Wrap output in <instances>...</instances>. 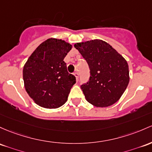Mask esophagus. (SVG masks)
Wrapping results in <instances>:
<instances>
[{
    "label": "esophagus",
    "mask_w": 152,
    "mask_h": 152,
    "mask_svg": "<svg viewBox=\"0 0 152 152\" xmlns=\"http://www.w3.org/2000/svg\"><path fill=\"white\" fill-rule=\"evenodd\" d=\"M73 75H74L75 77H76V81H77V82H78V79H79V73H78V72H75V73H73Z\"/></svg>",
    "instance_id": "34e87169"
}]
</instances>
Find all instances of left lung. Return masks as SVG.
Returning a JSON list of instances; mask_svg holds the SVG:
<instances>
[{"mask_svg":"<svg viewBox=\"0 0 152 152\" xmlns=\"http://www.w3.org/2000/svg\"><path fill=\"white\" fill-rule=\"evenodd\" d=\"M90 69L88 82L81 86L87 102L97 107L115 104L129 83L127 61L106 42L100 39L74 45Z\"/></svg>","mask_w":152,"mask_h":152,"instance_id":"1","label":"left lung"}]
</instances>
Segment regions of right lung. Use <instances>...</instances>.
<instances>
[{
    "instance_id": "right-lung-1",
    "label": "right lung",
    "mask_w": 152,
    "mask_h": 152,
    "mask_svg": "<svg viewBox=\"0 0 152 152\" xmlns=\"http://www.w3.org/2000/svg\"><path fill=\"white\" fill-rule=\"evenodd\" d=\"M71 48L64 40L50 38L41 43L25 63V89L38 105L53 109L67 101L76 83V77L68 72L63 61Z\"/></svg>"
}]
</instances>
